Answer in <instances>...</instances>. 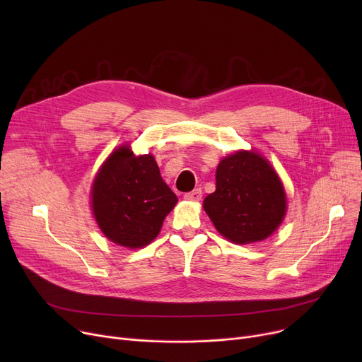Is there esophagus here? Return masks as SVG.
<instances>
[{
	"instance_id": "obj_1",
	"label": "esophagus",
	"mask_w": 362,
	"mask_h": 362,
	"mask_svg": "<svg viewBox=\"0 0 362 362\" xmlns=\"http://www.w3.org/2000/svg\"><path fill=\"white\" fill-rule=\"evenodd\" d=\"M202 198V191L201 189H194L192 192L185 194V199L187 201H199Z\"/></svg>"
}]
</instances>
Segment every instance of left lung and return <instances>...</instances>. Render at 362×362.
Returning <instances> with one entry per match:
<instances>
[{
    "instance_id": "obj_1",
    "label": "left lung",
    "mask_w": 362,
    "mask_h": 362,
    "mask_svg": "<svg viewBox=\"0 0 362 362\" xmlns=\"http://www.w3.org/2000/svg\"><path fill=\"white\" fill-rule=\"evenodd\" d=\"M204 210L224 238L251 243L277 229L286 213V197L267 160L239 151L220 161L216 192L204 199Z\"/></svg>"
}]
</instances>
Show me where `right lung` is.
<instances>
[{
  "label": "right lung",
  "instance_id": "right-lung-1",
  "mask_svg": "<svg viewBox=\"0 0 362 362\" xmlns=\"http://www.w3.org/2000/svg\"><path fill=\"white\" fill-rule=\"evenodd\" d=\"M176 202L154 157H135L129 146L112 152L92 185V210L100 229L127 248L154 240Z\"/></svg>",
  "mask_w": 362,
  "mask_h": 362
}]
</instances>
